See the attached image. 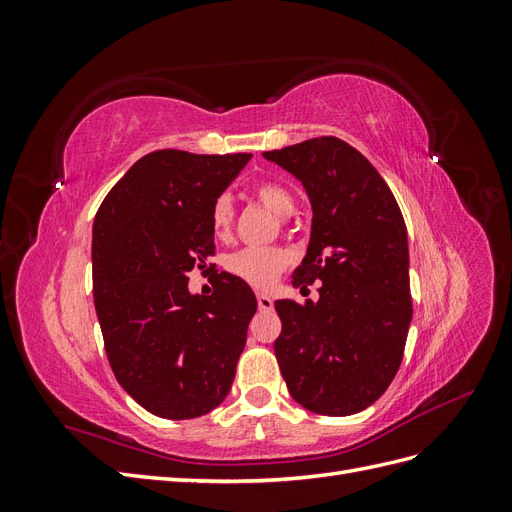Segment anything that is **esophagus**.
<instances>
[{
    "label": "esophagus",
    "mask_w": 512,
    "mask_h": 512,
    "mask_svg": "<svg viewBox=\"0 0 512 512\" xmlns=\"http://www.w3.org/2000/svg\"><path fill=\"white\" fill-rule=\"evenodd\" d=\"M256 301H258V309H262V312H269V309H273V299L265 292H258Z\"/></svg>",
    "instance_id": "obj_1"
}]
</instances>
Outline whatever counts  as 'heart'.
Segmentation results:
<instances>
[{
  "label": "heart",
  "instance_id": "heart-1",
  "mask_svg": "<svg viewBox=\"0 0 512 512\" xmlns=\"http://www.w3.org/2000/svg\"><path fill=\"white\" fill-rule=\"evenodd\" d=\"M254 196L260 205H265L277 218H288L294 211V196L282 183L260 181L254 185ZM211 230L218 239H226L235 222V207H232L230 196H220L211 207ZM290 254L284 247H241L232 252L224 260V269L256 288L271 286L280 273L288 267Z\"/></svg>",
  "mask_w": 512,
  "mask_h": 512
}]
</instances>
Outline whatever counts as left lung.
Instances as JSON below:
<instances>
[{
  "label": "left lung",
  "mask_w": 512,
  "mask_h": 512,
  "mask_svg": "<svg viewBox=\"0 0 512 512\" xmlns=\"http://www.w3.org/2000/svg\"><path fill=\"white\" fill-rule=\"evenodd\" d=\"M297 177L312 203V237L292 286L322 282L320 299L275 301V339L292 399L348 416L389 389L412 322L404 215L389 185L342 138L320 136L262 153Z\"/></svg>",
  "instance_id": "obj_1"
}]
</instances>
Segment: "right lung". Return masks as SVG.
Segmentation results:
<instances>
[{
	"label": "right lung",
	"mask_w": 512,
	"mask_h": 512,
	"mask_svg": "<svg viewBox=\"0 0 512 512\" xmlns=\"http://www.w3.org/2000/svg\"><path fill=\"white\" fill-rule=\"evenodd\" d=\"M252 153L143 156L106 194L94 220V303L117 382L147 412L183 421L218 408L235 380L252 288L215 271L211 294L188 273L215 254L211 207Z\"/></svg>",
	"instance_id": "obj_1"
}]
</instances>
